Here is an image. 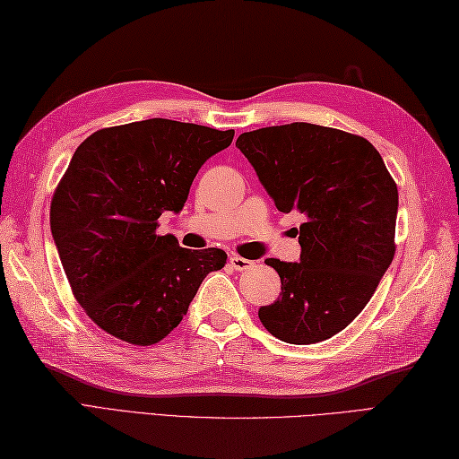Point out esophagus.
<instances>
[{"instance_id": "esophagus-1", "label": "esophagus", "mask_w": 459, "mask_h": 459, "mask_svg": "<svg viewBox=\"0 0 459 459\" xmlns=\"http://www.w3.org/2000/svg\"><path fill=\"white\" fill-rule=\"evenodd\" d=\"M229 262H230V266L235 268V270H247V268H250V266H252V262H250V260L242 258V256H238V255H232V256L229 258Z\"/></svg>"}]
</instances>
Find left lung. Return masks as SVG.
I'll use <instances>...</instances> for the list:
<instances>
[{
	"instance_id": "left-lung-1",
	"label": "left lung",
	"mask_w": 459,
	"mask_h": 459,
	"mask_svg": "<svg viewBox=\"0 0 459 459\" xmlns=\"http://www.w3.org/2000/svg\"><path fill=\"white\" fill-rule=\"evenodd\" d=\"M238 150L281 212H304L299 262L268 258L280 298L258 309L294 345L339 333L373 298L394 258L398 189L375 145L355 134L294 122L245 132Z\"/></svg>"
}]
</instances>
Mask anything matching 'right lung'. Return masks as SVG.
Segmentation results:
<instances>
[{"label":"right lung","mask_w":459,"mask_h":459,"mask_svg":"<svg viewBox=\"0 0 459 459\" xmlns=\"http://www.w3.org/2000/svg\"><path fill=\"white\" fill-rule=\"evenodd\" d=\"M232 138L235 130L152 118L99 130L76 148L53 195L51 232L76 301L106 333L158 343L209 272L227 264L221 248H181L155 230Z\"/></svg>","instance_id":"1"}]
</instances>
